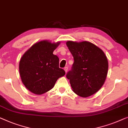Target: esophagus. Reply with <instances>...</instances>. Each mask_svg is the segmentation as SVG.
Segmentation results:
<instances>
[{
  "label": "esophagus",
  "instance_id": "esophagus-1",
  "mask_svg": "<svg viewBox=\"0 0 128 128\" xmlns=\"http://www.w3.org/2000/svg\"><path fill=\"white\" fill-rule=\"evenodd\" d=\"M64 70L65 72H66H66H67V71H68V67H67V66H66V67H64Z\"/></svg>",
  "mask_w": 128,
  "mask_h": 128
}]
</instances>
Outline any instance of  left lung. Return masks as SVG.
I'll use <instances>...</instances> for the list:
<instances>
[{
  "label": "left lung",
  "mask_w": 128,
  "mask_h": 128,
  "mask_svg": "<svg viewBox=\"0 0 128 128\" xmlns=\"http://www.w3.org/2000/svg\"><path fill=\"white\" fill-rule=\"evenodd\" d=\"M66 44L74 57L66 76L77 95L87 98L101 89L107 75L108 63L103 51L92 43L68 40Z\"/></svg>",
  "instance_id": "1"
}]
</instances>
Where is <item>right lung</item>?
I'll return each instance as SVG.
<instances>
[{
  "label": "right lung",
  "mask_w": 128,
  "mask_h": 128,
  "mask_svg": "<svg viewBox=\"0 0 128 128\" xmlns=\"http://www.w3.org/2000/svg\"><path fill=\"white\" fill-rule=\"evenodd\" d=\"M60 42L44 40L33 44L26 52L19 63L22 84L30 92L42 94L51 90L57 80L66 74L59 68V58L53 52Z\"/></svg>",
  "instance_id": "right-lung-1"
}]
</instances>
